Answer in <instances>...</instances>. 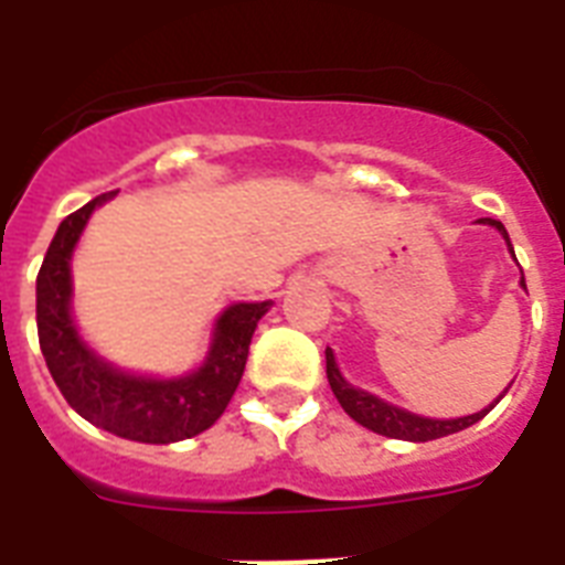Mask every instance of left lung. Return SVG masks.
I'll return each instance as SVG.
<instances>
[{
	"mask_svg": "<svg viewBox=\"0 0 565 565\" xmlns=\"http://www.w3.org/2000/svg\"><path fill=\"white\" fill-rule=\"evenodd\" d=\"M481 222H487V225H492V228H499L510 246L508 231H504V225H501L499 220H481ZM510 252H513V246H510ZM522 284H525V278H522ZM326 372H328V384H331V390H334L337 402L343 404V411L349 413L358 425L375 430V434H381V437L428 443V439L448 437V434H457V430L469 428V425H475V422L483 419V416L492 411V404H490L487 411L463 416V419H425V416L407 413L402 411V407H393V404L381 402V398H375V395L363 393V390H354L352 384H345V377L340 375V370H337L334 352H331V349H326ZM499 398H495V404H499Z\"/></svg>",
	"mask_w": 565,
	"mask_h": 565,
	"instance_id": "8db88e82",
	"label": "left lung"
}]
</instances>
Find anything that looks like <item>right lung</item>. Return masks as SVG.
<instances>
[{
    "label": "right lung",
    "mask_w": 565,
    "mask_h": 565,
    "mask_svg": "<svg viewBox=\"0 0 565 565\" xmlns=\"http://www.w3.org/2000/svg\"><path fill=\"white\" fill-rule=\"evenodd\" d=\"M114 193L70 213L49 243L38 273V337L40 352L57 390L78 416L93 425L137 439V443H179L195 437L220 419L246 370L248 343L269 301L231 305L216 322L207 361L199 372L172 381L135 377L99 361L78 340L70 317V257L96 204Z\"/></svg>",
    "instance_id": "obj_1"
}]
</instances>
